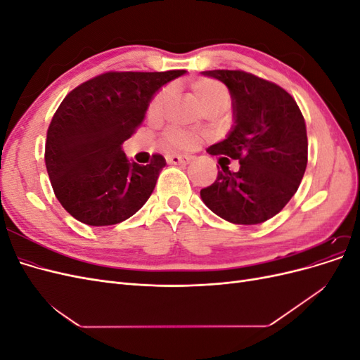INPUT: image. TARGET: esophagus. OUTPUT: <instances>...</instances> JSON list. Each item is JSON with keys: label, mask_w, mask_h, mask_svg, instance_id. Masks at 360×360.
Masks as SVG:
<instances>
[{"label": "esophagus", "mask_w": 360, "mask_h": 360, "mask_svg": "<svg viewBox=\"0 0 360 360\" xmlns=\"http://www.w3.org/2000/svg\"><path fill=\"white\" fill-rule=\"evenodd\" d=\"M165 159L169 165H186V163L191 162L189 156H180V155H167Z\"/></svg>", "instance_id": "obj_1"}]
</instances>
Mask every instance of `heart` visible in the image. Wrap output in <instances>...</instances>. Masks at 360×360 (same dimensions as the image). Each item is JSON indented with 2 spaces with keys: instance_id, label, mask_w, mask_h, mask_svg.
I'll return each instance as SVG.
<instances>
[{
  "instance_id": "1",
  "label": "heart",
  "mask_w": 360,
  "mask_h": 360,
  "mask_svg": "<svg viewBox=\"0 0 360 360\" xmlns=\"http://www.w3.org/2000/svg\"><path fill=\"white\" fill-rule=\"evenodd\" d=\"M191 86L193 93L198 96V99L205 111L226 110V106L230 105V101H231L230 91H228L226 86L219 81H214L212 78H198L191 82ZM169 97H171L169 86H162L160 90H158L147 105V117L151 120L160 118L167 110ZM198 143H200L198 134H195L188 129H183L177 124L167 127L160 136V146L168 151H174V150L189 151L197 147Z\"/></svg>"
}]
</instances>
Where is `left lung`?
<instances>
[{"label":"left lung","instance_id":"8db88e82","mask_svg":"<svg viewBox=\"0 0 360 360\" xmlns=\"http://www.w3.org/2000/svg\"><path fill=\"white\" fill-rule=\"evenodd\" d=\"M233 97L236 124L209 153L221 168L201 198L222 219L255 225L278 214L297 192L308 163L307 124L292 96L278 84L245 70H205ZM238 160L234 173L221 160ZM219 168V167H217Z\"/></svg>","mask_w":360,"mask_h":360}]
</instances>
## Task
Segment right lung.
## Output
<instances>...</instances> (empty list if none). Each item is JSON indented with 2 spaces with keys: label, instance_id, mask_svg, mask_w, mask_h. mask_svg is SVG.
<instances>
[{
  "label": "right lung",
  "instance_id": "add662e5",
  "mask_svg": "<svg viewBox=\"0 0 360 360\" xmlns=\"http://www.w3.org/2000/svg\"><path fill=\"white\" fill-rule=\"evenodd\" d=\"M183 73L105 72L64 97L48 127L45 163L53 193L75 219L115 225L150 198L165 159L129 162L122 144L136 132L153 94Z\"/></svg>",
  "mask_w": 360,
  "mask_h": 360
}]
</instances>
